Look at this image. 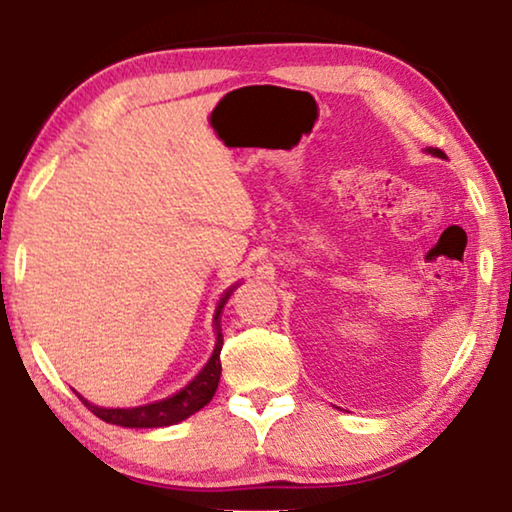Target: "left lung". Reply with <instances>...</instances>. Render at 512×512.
Segmentation results:
<instances>
[{"label": "left lung", "mask_w": 512, "mask_h": 512, "mask_svg": "<svg viewBox=\"0 0 512 512\" xmlns=\"http://www.w3.org/2000/svg\"><path fill=\"white\" fill-rule=\"evenodd\" d=\"M433 156H443V151H440V149H433Z\"/></svg>", "instance_id": "left-lung-1"}]
</instances>
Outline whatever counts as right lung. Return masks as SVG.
I'll return each instance as SVG.
<instances>
[{"label":"right lung","mask_w":512,"mask_h":512,"mask_svg":"<svg viewBox=\"0 0 512 512\" xmlns=\"http://www.w3.org/2000/svg\"><path fill=\"white\" fill-rule=\"evenodd\" d=\"M230 293H226V298L219 303V310H216V347L212 359L207 361V366L200 370V375L195 380L174 394L165 401L151 403V405H142V408H97V405L88 403L86 398H81V403L86 408L102 419L107 424H116V426H128V429H158V426H170L177 424L181 419L191 417L193 412H198L200 408L212 401V396L216 394V387H219L221 380V347H223V335H221V307L226 303Z\"/></svg>","instance_id":"right-lung-1"}]
</instances>
